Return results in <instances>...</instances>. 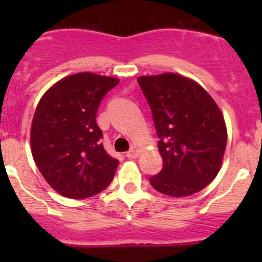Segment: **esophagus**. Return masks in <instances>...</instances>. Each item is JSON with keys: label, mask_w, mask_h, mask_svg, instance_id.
<instances>
[{"label": "esophagus", "mask_w": 262, "mask_h": 262, "mask_svg": "<svg viewBox=\"0 0 262 262\" xmlns=\"http://www.w3.org/2000/svg\"><path fill=\"white\" fill-rule=\"evenodd\" d=\"M139 156V149L136 147H132L130 149L126 152V157L128 158H137Z\"/></svg>", "instance_id": "esophagus-1"}]
</instances>
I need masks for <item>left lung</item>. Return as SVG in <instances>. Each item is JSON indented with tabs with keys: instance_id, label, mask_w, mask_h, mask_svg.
<instances>
[{
	"instance_id": "obj_1",
	"label": "left lung",
	"mask_w": 262,
	"mask_h": 262,
	"mask_svg": "<svg viewBox=\"0 0 262 262\" xmlns=\"http://www.w3.org/2000/svg\"><path fill=\"white\" fill-rule=\"evenodd\" d=\"M137 81L152 112L163 160L150 185L176 198L200 191L214 180L226 150L221 110L200 84L175 73Z\"/></svg>"
}]
</instances>
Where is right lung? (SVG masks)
Instances as JSON below:
<instances>
[{"mask_svg": "<svg viewBox=\"0 0 262 262\" xmlns=\"http://www.w3.org/2000/svg\"><path fill=\"white\" fill-rule=\"evenodd\" d=\"M119 80L90 72L57 82L44 94L31 124V152L39 171L60 195L84 199L106 189L119 161L105 150L96 113Z\"/></svg>", "mask_w": 262, "mask_h": 262, "instance_id": "add662e5", "label": "right lung"}]
</instances>
